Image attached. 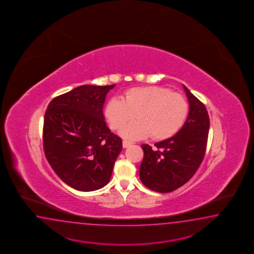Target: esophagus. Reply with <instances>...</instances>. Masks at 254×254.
<instances>
[{"label":"esophagus","instance_id":"esophagus-1","mask_svg":"<svg viewBox=\"0 0 254 254\" xmlns=\"http://www.w3.org/2000/svg\"><path fill=\"white\" fill-rule=\"evenodd\" d=\"M132 145V142L131 141H129V140H124L123 141V147L124 148H128L129 146H131Z\"/></svg>","mask_w":254,"mask_h":254}]
</instances>
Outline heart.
<instances>
[{
    "label": "heart",
    "mask_w": 254,
    "mask_h": 254,
    "mask_svg": "<svg viewBox=\"0 0 254 254\" xmlns=\"http://www.w3.org/2000/svg\"><path fill=\"white\" fill-rule=\"evenodd\" d=\"M137 121L122 129L126 139L150 137L162 140L174 136L189 115L184 96L162 86L135 87L125 93V99L113 98L105 107V116L113 129L119 130L131 120Z\"/></svg>",
    "instance_id": "1"
}]
</instances>
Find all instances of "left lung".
Listing matches in <instances>:
<instances>
[{"label":"left lung","instance_id":"left-lung-1","mask_svg":"<svg viewBox=\"0 0 254 254\" xmlns=\"http://www.w3.org/2000/svg\"><path fill=\"white\" fill-rule=\"evenodd\" d=\"M189 103L188 119L179 132L155 143V149L142 144L144 157L139 179L148 189L169 193L186 184L204 159L208 139V113L204 104L185 85Z\"/></svg>","mask_w":254,"mask_h":254}]
</instances>
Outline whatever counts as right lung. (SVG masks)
Masks as SVG:
<instances>
[{
	"label": "right lung",
	"mask_w": 254,
	"mask_h": 254,
	"mask_svg": "<svg viewBox=\"0 0 254 254\" xmlns=\"http://www.w3.org/2000/svg\"><path fill=\"white\" fill-rule=\"evenodd\" d=\"M115 85H85L59 95L48 105L43 125L46 158L60 179L88 192L111 179L123 141L105 124V96Z\"/></svg>",
	"instance_id": "obj_1"
}]
</instances>
